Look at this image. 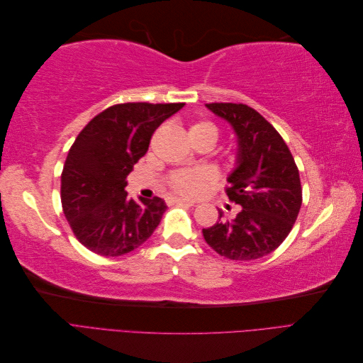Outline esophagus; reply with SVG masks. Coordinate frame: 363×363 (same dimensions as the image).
Wrapping results in <instances>:
<instances>
[{
  "label": "esophagus",
  "instance_id": "34e87169",
  "mask_svg": "<svg viewBox=\"0 0 363 363\" xmlns=\"http://www.w3.org/2000/svg\"><path fill=\"white\" fill-rule=\"evenodd\" d=\"M169 203H177V204H186V206H195V201L180 199V196H174V199H169Z\"/></svg>",
  "mask_w": 363,
  "mask_h": 363
}]
</instances>
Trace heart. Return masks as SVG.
Instances as JSON below:
<instances>
[{
	"label": "heart",
	"mask_w": 363,
	"mask_h": 363,
	"mask_svg": "<svg viewBox=\"0 0 363 363\" xmlns=\"http://www.w3.org/2000/svg\"><path fill=\"white\" fill-rule=\"evenodd\" d=\"M191 131H212L216 135V128L208 123H196L191 127ZM212 182V172L207 169H192L175 172L169 183L175 192L186 196H195L204 191L206 186Z\"/></svg>",
	"instance_id": "1"
}]
</instances>
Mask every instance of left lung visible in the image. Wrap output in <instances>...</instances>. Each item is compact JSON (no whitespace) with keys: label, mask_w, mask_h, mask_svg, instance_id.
I'll return each instance as SVG.
<instances>
[{"label":"left lung","mask_w":363,"mask_h":363,"mask_svg":"<svg viewBox=\"0 0 363 363\" xmlns=\"http://www.w3.org/2000/svg\"><path fill=\"white\" fill-rule=\"evenodd\" d=\"M206 107L227 121L236 136L235 168L225 189L240 206L233 219L219 212V221L203 228L206 242L232 260H255L276 250L292 230L301 207V183L283 138L255 108L212 103Z\"/></svg>","instance_id":"left-lung-1"}]
</instances>
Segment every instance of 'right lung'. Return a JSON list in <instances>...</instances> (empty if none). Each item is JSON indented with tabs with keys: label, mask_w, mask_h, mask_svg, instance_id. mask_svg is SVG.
I'll return each mask as SVG.
<instances>
[{
	"label": "right lung",
	"mask_w": 363,
	"mask_h": 363,
	"mask_svg": "<svg viewBox=\"0 0 363 363\" xmlns=\"http://www.w3.org/2000/svg\"><path fill=\"white\" fill-rule=\"evenodd\" d=\"M184 103H125L106 108L72 144L62 172L63 213L80 242L116 257L136 250L159 225L167 203L127 196V175L145 156L155 130Z\"/></svg>",
	"instance_id": "add662e5"
}]
</instances>
